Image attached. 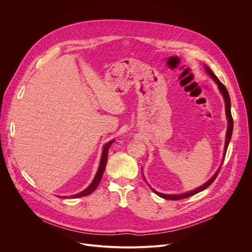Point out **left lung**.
Returning <instances> with one entry per match:
<instances>
[{
  "label": "left lung",
  "mask_w": 252,
  "mask_h": 252,
  "mask_svg": "<svg viewBox=\"0 0 252 252\" xmlns=\"http://www.w3.org/2000/svg\"><path fill=\"white\" fill-rule=\"evenodd\" d=\"M205 69L206 71L208 72V74L214 79V81L217 83V85L224 99V103H225V114H226V118H227V130H226V139H225V145H224V151H223V159H222V163H223V160H224V156H225V153H226V149H227V146H228V143H229V140H230V137H231V134H232V128H233V121H232V117H231V112H230V98H229V95H228V92L226 90V88L224 87L223 84L218 79V77L213 73V71L209 68V66H205ZM222 165V164H221ZM221 165L220 166V168L218 169V171L215 173V175L208 181L206 182L204 185H202L201 187L193 190V191H190V192H187V193H184V194H178V195H166V194H162V193H159V192H156L154 189H152L151 187V190L156 194L158 195L159 197L161 198H164L166 200H181V199H185V198H188V197H191L193 195H196L197 193L201 192V191H204L205 189H207L217 178L220 168H221ZM144 179V177H143Z\"/></svg>",
  "instance_id": "left-lung-1"
}]
</instances>
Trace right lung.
Masks as SVG:
<instances>
[{"instance_id": "1", "label": "right lung", "mask_w": 252, "mask_h": 252, "mask_svg": "<svg viewBox=\"0 0 252 252\" xmlns=\"http://www.w3.org/2000/svg\"><path fill=\"white\" fill-rule=\"evenodd\" d=\"M112 143H114V140H111V141H109V142H107L105 144V146L103 148L102 157H101V160H100V166H99L98 171L96 173V176H95L94 180L92 181V183L90 184V186L87 187L84 191L78 193V194L70 196V198H80V197L87 196V195H90L93 191L96 190V188L100 184V181H101L102 176L104 174V171H105V168H106V164H107V160H108V151H109V148L112 145ZM65 198H67V197H65Z\"/></svg>"}]
</instances>
